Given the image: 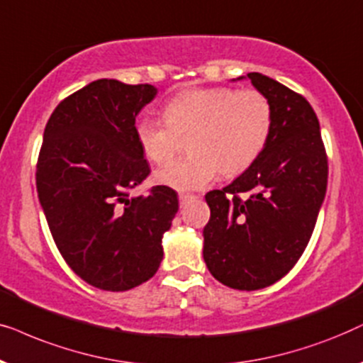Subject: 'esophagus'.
Returning <instances> with one entry per match:
<instances>
[{"mask_svg":"<svg viewBox=\"0 0 363 363\" xmlns=\"http://www.w3.org/2000/svg\"><path fill=\"white\" fill-rule=\"evenodd\" d=\"M192 199H196L194 194H187V192H181V194H179V202H181V206H184L186 202H189Z\"/></svg>","mask_w":363,"mask_h":363,"instance_id":"1","label":"esophagus"}]
</instances>
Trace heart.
Returning a JSON list of instances; mask_svg holds the SVG:
<instances>
[{"instance_id": "b5f03b06", "label": "heart", "mask_w": 363, "mask_h": 363, "mask_svg": "<svg viewBox=\"0 0 363 363\" xmlns=\"http://www.w3.org/2000/svg\"><path fill=\"white\" fill-rule=\"evenodd\" d=\"M164 121L136 124L139 147L149 161H171L187 141L189 152L157 172V182L179 191L201 189L217 174L238 176L264 151L274 123L272 104L257 89L196 88L169 99Z\"/></svg>"}]
</instances>
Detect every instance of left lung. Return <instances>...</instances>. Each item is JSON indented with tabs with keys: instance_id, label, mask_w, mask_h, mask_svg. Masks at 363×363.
<instances>
[{
	"instance_id": "1",
	"label": "left lung",
	"mask_w": 363,
	"mask_h": 363,
	"mask_svg": "<svg viewBox=\"0 0 363 363\" xmlns=\"http://www.w3.org/2000/svg\"><path fill=\"white\" fill-rule=\"evenodd\" d=\"M272 104V131L247 171L209 191L204 260L227 287L257 291L289 274L306 250L325 197L328 161L320 125L302 94L249 72Z\"/></svg>"
}]
</instances>
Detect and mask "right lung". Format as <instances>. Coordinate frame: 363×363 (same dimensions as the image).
I'll return each mask as SVG.
<instances>
[{
    "label": "right lung",
    "instance_id": "right-lung-1",
    "mask_svg": "<svg viewBox=\"0 0 363 363\" xmlns=\"http://www.w3.org/2000/svg\"><path fill=\"white\" fill-rule=\"evenodd\" d=\"M156 93L93 81L62 99L45 128L36 187L48 225L66 264L103 291H129L157 272L162 234L179 209L167 186L131 196L151 174L136 116Z\"/></svg>",
    "mask_w": 363,
    "mask_h": 363
}]
</instances>
